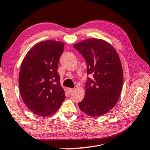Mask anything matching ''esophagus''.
<instances>
[{"label":"esophagus","instance_id":"esophagus-1","mask_svg":"<svg viewBox=\"0 0 150 150\" xmlns=\"http://www.w3.org/2000/svg\"><path fill=\"white\" fill-rule=\"evenodd\" d=\"M75 91V89H73V88H68V91L70 93H72Z\"/></svg>","mask_w":150,"mask_h":150}]
</instances>
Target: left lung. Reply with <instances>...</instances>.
Listing matches in <instances>:
<instances>
[{"label":"left lung","instance_id":"obj_1","mask_svg":"<svg viewBox=\"0 0 150 150\" xmlns=\"http://www.w3.org/2000/svg\"><path fill=\"white\" fill-rule=\"evenodd\" d=\"M87 63L85 97L78 103L87 115L97 117L108 113L118 101L123 86V70L115 49L101 39H89L73 45Z\"/></svg>","mask_w":150,"mask_h":150}]
</instances>
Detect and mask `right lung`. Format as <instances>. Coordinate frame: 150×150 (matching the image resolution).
Here are the masks:
<instances>
[{
  "label": "right lung",
  "mask_w": 150,
  "mask_h": 150,
  "mask_svg": "<svg viewBox=\"0 0 150 150\" xmlns=\"http://www.w3.org/2000/svg\"><path fill=\"white\" fill-rule=\"evenodd\" d=\"M64 43L45 41L30 49L21 64L19 90L24 103L32 112L46 117L58 110L65 100L57 72Z\"/></svg>",
  "instance_id": "1"
}]
</instances>
